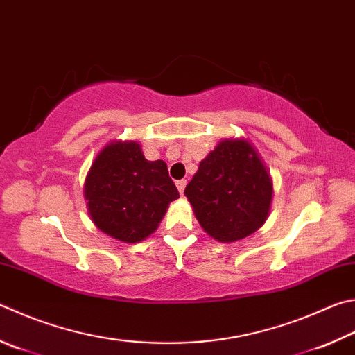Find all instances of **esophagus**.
<instances>
[{
    "label": "esophagus",
    "instance_id": "obj_1",
    "mask_svg": "<svg viewBox=\"0 0 355 355\" xmlns=\"http://www.w3.org/2000/svg\"><path fill=\"white\" fill-rule=\"evenodd\" d=\"M177 188H178V191H180V194L183 196L184 188H186V180H178V182H177Z\"/></svg>",
    "mask_w": 355,
    "mask_h": 355
}]
</instances>
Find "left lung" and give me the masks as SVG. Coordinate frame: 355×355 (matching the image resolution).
<instances>
[{
	"mask_svg": "<svg viewBox=\"0 0 355 355\" xmlns=\"http://www.w3.org/2000/svg\"><path fill=\"white\" fill-rule=\"evenodd\" d=\"M272 194L266 166L243 139L218 143L184 189L198 223L218 242L243 239L262 227Z\"/></svg>",
	"mask_w": 355,
	"mask_h": 355,
	"instance_id": "8db88e82",
	"label": "left lung"
}]
</instances>
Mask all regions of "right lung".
<instances>
[{"mask_svg": "<svg viewBox=\"0 0 355 355\" xmlns=\"http://www.w3.org/2000/svg\"><path fill=\"white\" fill-rule=\"evenodd\" d=\"M178 197L164 161H147L135 141L107 146L85 183V198L96 227L127 243L152 234L167 205Z\"/></svg>", "mask_w": 355, "mask_h": 355, "instance_id": "1", "label": "right lung"}]
</instances>
